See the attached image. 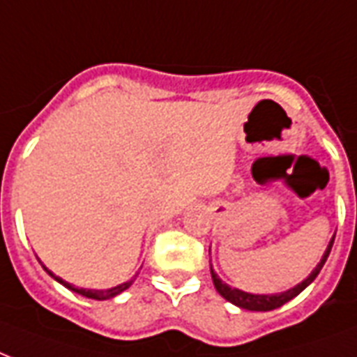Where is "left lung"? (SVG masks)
I'll return each instance as SVG.
<instances>
[{
	"instance_id": "8db88e82",
	"label": "left lung",
	"mask_w": 357,
	"mask_h": 357,
	"mask_svg": "<svg viewBox=\"0 0 357 357\" xmlns=\"http://www.w3.org/2000/svg\"><path fill=\"white\" fill-rule=\"evenodd\" d=\"M333 239H335V236L330 239V243H328V247H326V251H324L320 262H318L317 268L312 269L311 273H309V277L303 279L301 282H298L296 287L284 290V292H279V294L245 292V290H239V288H232L230 284H227V282L222 281V279H219V275L215 273V269L211 268V279H213L215 290L221 294L222 298L227 299V301H230V303H234L236 307H239V309H247V311H273V309H277V307L284 305L287 301L296 298L298 294L303 292V290H305V288L309 287L314 279H317V275L320 273V269L324 268V264H326V260H328V257H330L331 247H333Z\"/></svg>"
}]
</instances>
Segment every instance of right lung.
Instances as JSON below:
<instances>
[{
    "mask_svg": "<svg viewBox=\"0 0 357 357\" xmlns=\"http://www.w3.org/2000/svg\"><path fill=\"white\" fill-rule=\"evenodd\" d=\"M43 268H45V271H46V273H48V275L52 277V279H56V281H58L59 284H63L65 288H69V290H73V292L80 294V296H86V298H89V299H99V301H102V299L116 298L118 294H121V292H123V290H127V288H129L130 284L135 282L136 275H138V273H136V275L132 277V279H129V281L121 282V284H118V287L108 288V290H88V288H78V287H75V284H70V282L63 281L61 277L54 275V273H52L50 269L46 268V266H43Z\"/></svg>",
    "mask_w": 357,
    "mask_h": 357,
    "instance_id": "obj_1",
    "label": "right lung"
}]
</instances>
